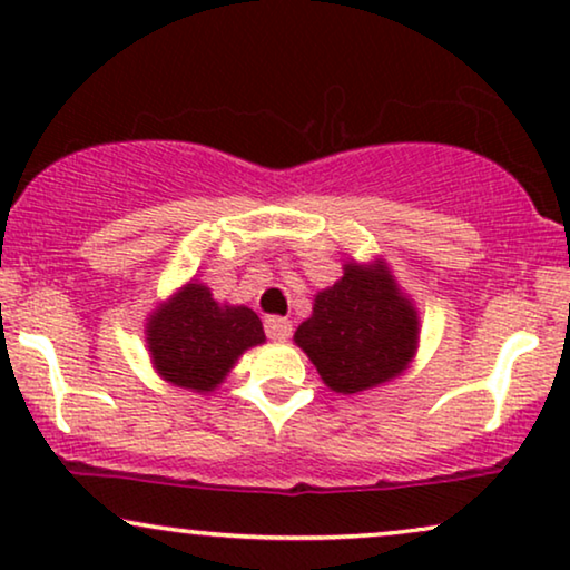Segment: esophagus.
<instances>
[{
    "mask_svg": "<svg viewBox=\"0 0 570 570\" xmlns=\"http://www.w3.org/2000/svg\"><path fill=\"white\" fill-rule=\"evenodd\" d=\"M264 332H267L269 340L285 342L293 332V322H291V318H283V316H267V318H264Z\"/></svg>",
    "mask_w": 570,
    "mask_h": 570,
    "instance_id": "34e87169",
    "label": "esophagus"
}]
</instances>
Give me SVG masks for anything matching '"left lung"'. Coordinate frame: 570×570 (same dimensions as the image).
I'll list each match as a JSON object with an SVG mask.
<instances>
[{"label": "left lung", "instance_id": "left-lung-1", "mask_svg": "<svg viewBox=\"0 0 570 570\" xmlns=\"http://www.w3.org/2000/svg\"><path fill=\"white\" fill-rule=\"evenodd\" d=\"M295 342L326 386L355 394L407 368L417 345V311L384 264H345L340 283L316 295Z\"/></svg>", "mask_w": 570, "mask_h": 570}]
</instances>
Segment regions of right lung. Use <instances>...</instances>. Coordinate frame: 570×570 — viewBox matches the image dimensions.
Here are the masks:
<instances>
[{"instance_id":"obj_1","label":"right lung","mask_w":570,"mask_h":570,"mask_svg":"<svg viewBox=\"0 0 570 570\" xmlns=\"http://www.w3.org/2000/svg\"><path fill=\"white\" fill-rule=\"evenodd\" d=\"M262 342V322L252 308L220 306L197 283L155 311L147 324V345L160 376L197 392H213L238 355Z\"/></svg>"}]
</instances>
